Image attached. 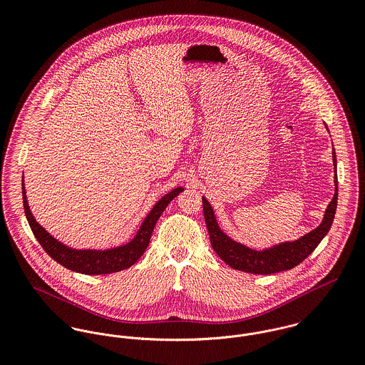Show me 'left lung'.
Returning <instances> with one entry per match:
<instances>
[{
    "instance_id": "left-lung-1",
    "label": "left lung",
    "mask_w": 365,
    "mask_h": 365,
    "mask_svg": "<svg viewBox=\"0 0 365 365\" xmlns=\"http://www.w3.org/2000/svg\"><path fill=\"white\" fill-rule=\"evenodd\" d=\"M327 129V126H326ZM333 165H334V197L327 205L323 215L322 223L313 229L312 232L301 236L292 242H282L262 250H256L230 239L220 227L216 220L213 208L208 200L202 197L204 216L208 227L209 239L216 255L235 269L250 272V274H274L297 267L299 262L305 260L322 239L327 235L331 227L334 213L337 208V177H336V152L333 148Z\"/></svg>"
}]
</instances>
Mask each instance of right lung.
<instances>
[{
  "instance_id": "right-lung-1",
  "label": "right lung",
  "mask_w": 365,
  "mask_h": 365,
  "mask_svg": "<svg viewBox=\"0 0 365 365\" xmlns=\"http://www.w3.org/2000/svg\"><path fill=\"white\" fill-rule=\"evenodd\" d=\"M184 191L182 187H177L167 192L164 197H161L150 212L146 215L143 219L139 230L133 236V239L125 245L105 249V250H97V249H74L68 247L67 245L58 242L56 237L43 227L41 226L35 216L32 215L28 198H26V191H25V184H24V177H22V200H24V209L25 215L28 219V223L36 237V240L41 243V246L45 249V252L52 257L53 260L57 261L63 267L81 272V274H88V275H101V274H110V272H118L122 269H126L132 267L136 261L142 257V255L146 252L150 237L153 233V229L156 226L158 217L167 208V205L181 192Z\"/></svg>"
}]
</instances>
